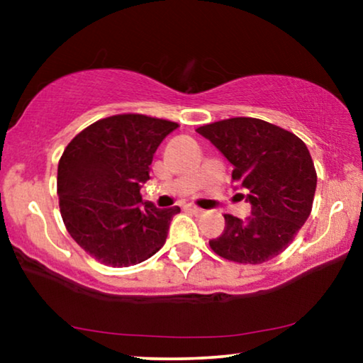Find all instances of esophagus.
<instances>
[{
	"instance_id": "1",
	"label": "esophagus",
	"mask_w": 363,
	"mask_h": 363,
	"mask_svg": "<svg viewBox=\"0 0 363 363\" xmlns=\"http://www.w3.org/2000/svg\"><path fill=\"white\" fill-rule=\"evenodd\" d=\"M185 210L191 211V213H195V215H201V213H203L201 208H198V206H195V205H186V206H185Z\"/></svg>"
}]
</instances>
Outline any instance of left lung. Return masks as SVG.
<instances>
[{
    "label": "left lung",
    "instance_id": "8db88e82",
    "mask_svg": "<svg viewBox=\"0 0 363 363\" xmlns=\"http://www.w3.org/2000/svg\"><path fill=\"white\" fill-rule=\"evenodd\" d=\"M196 132L231 163L235 188H242L251 203L245 220L225 215V231L210 241L211 250L241 264H261L281 255L309 218L314 201L317 175L306 143L252 117L226 118Z\"/></svg>",
    "mask_w": 363,
    "mask_h": 363
}]
</instances>
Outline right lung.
<instances>
[{
    "label": "right lung",
    "instance_id": "add662e5",
    "mask_svg": "<svg viewBox=\"0 0 363 363\" xmlns=\"http://www.w3.org/2000/svg\"><path fill=\"white\" fill-rule=\"evenodd\" d=\"M178 123L140 113L97 121L72 138L57 167V195L72 240L102 264L127 267L165 245L180 208L143 201L140 188L163 138Z\"/></svg>",
    "mask_w": 363,
    "mask_h": 363
}]
</instances>
